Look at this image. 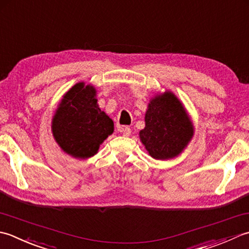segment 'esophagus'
I'll list each match as a JSON object with an SVG mask.
<instances>
[{"label": "esophagus", "mask_w": 249, "mask_h": 249, "mask_svg": "<svg viewBox=\"0 0 249 249\" xmlns=\"http://www.w3.org/2000/svg\"><path fill=\"white\" fill-rule=\"evenodd\" d=\"M117 129L119 132L124 134V136H129L131 134V129L129 126H124V125H117Z\"/></svg>", "instance_id": "1"}]
</instances>
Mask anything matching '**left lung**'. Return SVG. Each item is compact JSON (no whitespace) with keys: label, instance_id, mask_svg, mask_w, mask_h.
Listing matches in <instances>:
<instances>
[{"label":"left lung","instance_id":"left-lung-1","mask_svg":"<svg viewBox=\"0 0 249 249\" xmlns=\"http://www.w3.org/2000/svg\"><path fill=\"white\" fill-rule=\"evenodd\" d=\"M194 135L195 125L188 111L172 91L157 93L149 100L140 140L151 158L174 159L187 148Z\"/></svg>","mask_w":249,"mask_h":249}]
</instances>
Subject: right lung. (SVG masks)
Listing matches in <instances>:
<instances>
[{
  "label": "right lung",
  "instance_id": "1",
  "mask_svg": "<svg viewBox=\"0 0 249 249\" xmlns=\"http://www.w3.org/2000/svg\"><path fill=\"white\" fill-rule=\"evenodd\" d=\"M52 132L55 143L73 158L85 160L98 154L113 134L114 123L99 107L93 85L80 82L63 94L53 116Z\"/></svg>",
  "mask_w": 249,
  "mask_h": 249
}]
</instances>
